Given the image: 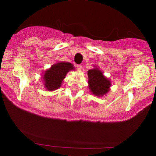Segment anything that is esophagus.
Returning <instances> with one entry per match:
<instances>
[{
	"label": "esophagus",
	"instance_id": "obj_1",
	"mask_svg": "<svg viewBox=\"0 0 156 156\" xmlns=\"http://www.w3.org/2000/svg\"><path fill=\"white\" fill-rule=\"evenodd\" d=\"M77 69H78V71H81L82 69V66L81 65H78L77 66Z\"/></svg>",
	"mask_w": 156,
	"mask_h": 156
}]
</instances>
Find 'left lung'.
Here are the masks:
<instances>
[{"instance_id": "obj_1", "label": "left lung", "mask_w": 156, "mask_h": 156, "mask_svg": "<svg viewBox=\"0 0 156 156\" xmlns=\"http://www.w3.org/2000/svg\"><path fill=\"white\" fill-rule=\"evenodd\" d=\"M87 75L88 87L94 96L101 97L110 90L111 81L103 75V72L98 67L94 66V68L87 71Z\"/></svg>"}]
</instances>
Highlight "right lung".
<instances>
[{
	"mask_svg": "<svg viewBox=\"0 0 156 156\" xmlns=\"http://www.w3.org/2000/svg\"><path fill=\"white\" fill-rule=\"evenodd\" d=\"M72 70H75V67L68 62H57L52 65L50 68L44 71L42 75L45 89L48 91L59 89L67 73Z\"/></svg>",
	"mask_w": 156,
	"mask_h": 156,
	"instance_id": "1",
	"label": "right lung"
}]
</instances>
